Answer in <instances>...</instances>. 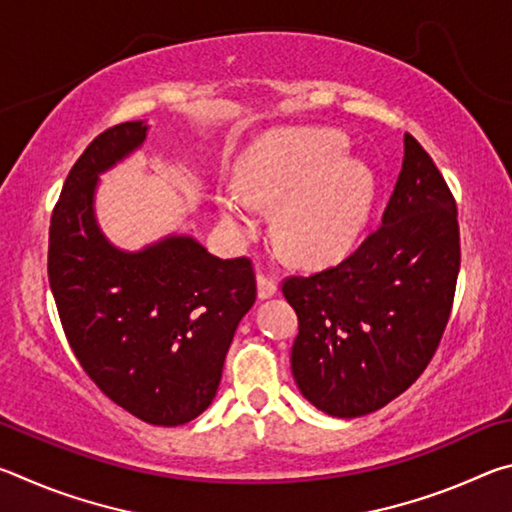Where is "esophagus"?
Listing matches in <instances>:
<instances>
[{"mask_svg":"<svg viewBox=\"0 0 512 512\" xmlns=\"http://www.w3.org/2000/svg\"><path fill=\"white\" fill-rule=\"evenodd\" d=\"M275 293H277V282L273 280V277L259 273L257 275V298L266 300V298H273Z\"/></svg>","mask_w":512,"mask_h":512,"instance_id":"34e87169","label":"esophagus"}]
</instances>
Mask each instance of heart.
Returning <instances> with one entry per match:
<instances>
[{"label":"heart","mask_w":512,"mask_h":512,"mask_svg":"<svg viewBox=\"0 0 512 512\" xmlns=\"http://www.w3.org/2000/svg\"><path fill=\"white\" fill-rule=\"evenodd\" d=\"M239 185L223 187V219L255 232L259 207H274L273 237L293 262L327 266L339 262L366 228L375 176L363 160L350 158L348 142L325 128L273 131L241 158Z\"/></svg>","instance_id":"1"}]
</instances>
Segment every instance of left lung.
<instances>
[{"instance_id": "left-lung-1", "label": "left lung", "mask_w": 512, "mask_h": 512, "mask_svg": "<svg viewBox=\"0 0 512 512\" xmlns=\"http://www.w3.org/2000/svg\"><path fill=\"white\" fill-rule=\"evenodd\" d=\"M456 216L445 178L406 133L379 228L339 266L284 280V298L298 314L291 372L318 411L361 418L427 368L461 268Z\"/></svg>"}]
</instances>
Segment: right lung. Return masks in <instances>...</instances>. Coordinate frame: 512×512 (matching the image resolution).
Wrapping results in <instances>:
<instances>
[{
  "instance_id": "right-lung-1",
  "label": "right lung",
  "mask_w": 512,
  "mask_h": 512,
  "mask_svg": "<svg viewBox=\"0 0 512 512\" xmlns=\"http://www.w3.org/2000/svg\"><path fill=\"white\" fill-rule=\"evenodd\" d=\"M144 121L94 137L69 171L49 225V284L69 348L121 409L158 427L201 415L257 296L246 257L219 259L194 237L121 250L94 216L99 176L140 149Z\"/></svg>"
}]
</instances>
